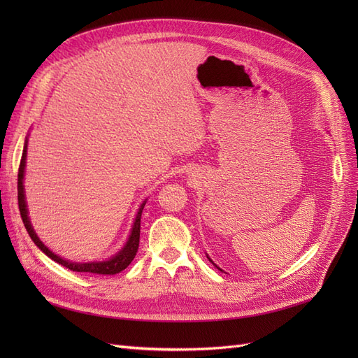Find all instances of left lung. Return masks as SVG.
<instances>
[{"mask_svg": "<svg viewBox=\"0 0 358 358\" xmlns=\"http://www.w3.org/2000/svg\"><path fill=\"white\" fill-rule=\"evenodd\" d=\"M208 258H209V257H208ZM209 262H210V263H213V262H212V259H210V258H209ZM213 266H216V264H215V263H213ZM216 267H218V266H216ZM218 270H221V268H220V267H218ZM221 272H222V270H221Z\"/></svg>", "mask_w": 358, "mask_h": 358, "instance_id": "8db88e82", "label": "left lung"}]
</instances>
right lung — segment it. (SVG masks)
<instances>
[{"mask_svg": "<svg viewBox=\"0 0 358 358\" xmlns=\"http://www.w3.org/2000/svg\"><path fill=\"white\" fill-rule=\"evenodd\" d=\"M27 148H28V138L25 140L24 152H22V158H20V166H19V173H17V201H19L20 216H22L24 225H25V229L32 239V242L37 245L40 251H43L49 258H52L53 262H57L58 264L73 270V272H88V273H95V275H116L119 272H122V270L127 268L129 266V263L133 262L136 254H137L138 242H140V218H142V212H143V208L146 204V200L140 204L131 233H129L128 241L121 251L115 254L113 257H110L109 259H103V262H88V263L70 262V259H66V258L57 255L55 252H52L50 249L40 241V237L37 236V233L34 231V229H32V225H31L29 216H28L27 200H25V188H24V176H25V166H27Z\"/></svg>", "mask_w": 358, "mask_h": 358, "instance_id": "add662e5", "label": "right lung"}]
</instances>
